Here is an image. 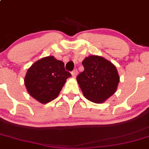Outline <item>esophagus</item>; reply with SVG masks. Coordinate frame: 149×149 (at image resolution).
<instances>
[{
    "mask_svg": "<svg viewBox=\"0 0 149 149\" xmlns=\"http://www.w3.org/2000/svg\"><path fill=\"white\" fill-rule=\"evenodd\" d=\"M77 73H78V71H77V70H73V72H72L71 73V74H72V77L73 78H76V75H77Z\"/></svg>",
    "mask_w": 149,
    "mask_h": 149,
    "instance_id": "34e87169",
    "label": "esophagus"
}]
</instances>
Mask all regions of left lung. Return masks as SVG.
I'll return each instance as SVG.
<instances>
[{"mask_svg": "<svg viewBox=\"0 0 149 149\" xmlns=\"http://www.w3.org/2000/svg\"><path fill=\"white\" fill-rule=\"evenodd\" d=\"M84 70L77 76L83 94L88 101L103 103L116 91L120 77L116 67L102 56L91 55L82 61Z\"/></svg>", "mask_w": 149, "mask_h": 149, "instance_id": "8db88e82", "label": "left lung"}]
</instances>
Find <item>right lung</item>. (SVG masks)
Returning <instances> with one entry per match:
<instances>
[{
    "instance_id": "right-lung-1",
    "label": "right lung",
    "mask_w": 149,
    "mask_h": 149,
    "mask_svg": "<svg viewBox=\"0 0 149 149\" xmlns=\"http://www.w3.org/2000/svg\"><path fill=\"white\" fill-rule=\"evenodd\" d=\"M71 76L64 68V63L54 56L39 59L28 69L24 84L31 96L41 103L57 98L66 79Z\"/></svg>"
}]
</instances>
